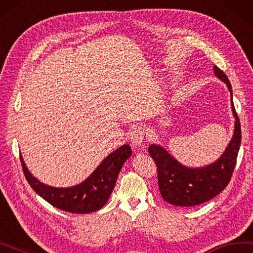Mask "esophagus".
Returning a JSON list of instances; mask_svg holds the SVG:
<instances>
[{"label":"esophagus","mask_w":253,"mask_h":253,"mask_svg":"<svg viewBox=\"0 0 253 253\" xmlns=\"http://www.w3.org/2000/svg\"><path fill=\"white\" fill-rule=\"evenodd\" d=\"M144 137H145V131L142 129L141 127H135L134 129L131 130L130 132V142L134 148H137V147L141 146L142 144V140H144Z\"/></svg>","instance_id":"1"}]
</instances>
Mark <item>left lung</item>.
Instances as JSON below:
<instances>
[{"mask_svg": "<svg viewBox=\"0 0 253 253\" xmlns=\"http://www.w3.org/2000/svg\"><path fill=\"white\" fill-rule=\"evenodd\" d=\"M215 77L227 85L231 96L235 129L231 140L222 155L204 167H187L170 155L163 146L151 144L148 153L158 170V186L163 199L179 207L198 206L214 198L230 181L241 144V127L232 100V87L227 75L213 66Z\"/></svg>", "mask_w": 253, "mask_h": 253, "instance_id": "1", "label": "left lung"}]
</instances>
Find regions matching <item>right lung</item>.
<instances>
[{
	"instance_id": "add662e5",
	"label": "right lung",
	"mask_w": 253,
	"mask_h": 253,
	"mask_svg": "<svg viewBox=\"0 0 253 253\" xmlns=\"http://www.w3.org/2000/svg\"><path fill=\"white\" fill-rule=\"evenodd\" d=\"M129 145H123L103 159L84 181L72 187H53L41 182L27 169L20 156L22 168L30 186L39 196L57 209L72 213H90L106 205L116 185L119 171L130 157Z\"/></svg>"
}]
</instances>
